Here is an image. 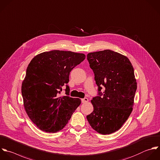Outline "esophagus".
<instances>
[{"mask_svg": "<svg viewBox=\"0 0 160 160\" xmlns=\"http://www.w3.org/2000/svg\"><path fill=\"white\" fill-rule=\"evenodd\" d=\"M81 101H82V103H87V102L88 101V100L87 98H82V99L81 100Z\"/></svg>", "mask_w": 160, "mask_h": 160, "instance_id": "obj_1", "label": "esophagus"}]
</instances>
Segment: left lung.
Instances as JSON below:
<instances>
[{
  "mask_svg": "<svg viewBox=\"0 0 160 160\" xmlns=\"http://www.w3.org/2000/svg\"><path fill=\"white\" fill-rule=\"evenodd\" d=\"M87 57L98 86V95L91 101L93 111L87 118L98 133L111 134L132 112L137 88L134 69L127 57L110 50L89 53Z\"/></svg>",
  "mask_w": 160,
  "mask_h": 160,
  "instance_id": "left-lung-1",
  "label": "left lung"
}]
</instances>
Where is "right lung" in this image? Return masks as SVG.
<instances>
[{"mask_svg": "<svg viewBox=\"0 0 160 160\" xmlns=\"http://www.w3.org/2000/svg\"><path fill=\"white\" fill-rule=\"evenodd\" d=\"M85 58L83 53L52 50L35 56L28 64L22 85L25 111L32 122L42 131L55 133L67 124L80 105L79 98L66 94L59 97L62 87L69 82L70 72Z\"/></svg>", "mask_w": 160, "mask_h": 160, "instance_id": "1", "label": "right lung"}]
</instances>
